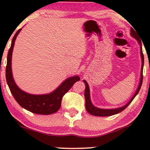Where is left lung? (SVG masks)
<instances>
[{
	"mask_svg": "<svg viewBox=\"0 0 150 150\" xmlns=\"http://www.w3.org/2000/svg\"><path fill=\"white\" fill-rule=\"evenodd\" d=\"M130 34L132 37L135 38V39H137V41L138 42V44L140 45V55H141V58H142V68H141V75H140V83H139L138 87H137V90L135 93V94L133 95V97L131 98L130 101H128V103H127L126 104L124 105L123 106L120 108H112V109H103V108H99L94 106V105L92 104V101H91L90 99V94H89V85L87 84V81L83 80V82H85V107L86 110L87 111V112L90 113L91 115H93V116H112V115L116 114V113H118L121 112L122 111L125 109L127 106H128L129 104L131 103V101L133 100L134 98L135 97V96L138 94L139 91L141 88V86H142V71H143V65H144V55L143 53H142V42L139 38L138 36H137V33L135 31V30L131 28L130 29Z\"/></svg>",
	"mask_w": 150,
	"mask_h": 150,
	"instance_id": "1",
	"label": "left lung"
}]
</instances>
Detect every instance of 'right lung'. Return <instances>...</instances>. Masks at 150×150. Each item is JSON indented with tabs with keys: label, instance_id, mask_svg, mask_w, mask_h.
<instances>
[{
	"label": "right lung",
	"instance_id": "obj_1",
	"mask_svg": "<svg viewBox=\"0 0 150 150\" xmlns=\"http://www.w3.org/2000/svg\"><path fill=\"white\" fill-rule=\"evenodd\" d=\"M20 31L21 29H20L13 37L11 46L8 53L6 69L7 83L15 99L22 108L37 114H52L59 110V108H61L62 98L65 93L71 88L75 82L80 80V77L76 75L66 79L57 89L50 94L35 95L21 90L15 84L13 77L11 68L12 53H13V47L17 36L20 33Z\"/></svg>",
	"mask_w": 150,
	"mask_h": 150
}]
</instances>
